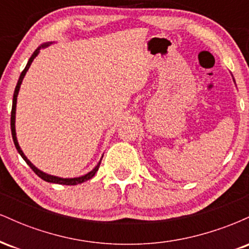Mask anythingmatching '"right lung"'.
Returning a JSON list of instances; mask_svg holds the SVG:
<instances>
[{
	"mask_svg": "<svg viewBox=\"0 0 249 249\" xmlns=\"http://www.w3.org/2000/svg\"><path fill=\"white\" fill-rule=\"evenodd\" d=\"M48 45H49V43H48V44H43V45H41V47H39L38 49H37V50L35 51V53H34L33 55H31V57H30V58H29V61H28V64H27V67H25V68H24V70L22 71L21 76H19V78H18V82H17V85H16V88H15V91H14L13 107H11V117H10V127H11V136H13V141H14V144H15V147H16V150L18 151V153L21 154V157H22V158L24 159L25 162H27V164L29 165L31 170H33L34 172H35V173L37 174V176L39 177V178L43 179V180H45V181H48V182H53V184H61V185H77V184H82V182L87 181V180L91 179V178H92L93 176H95L97 171H98V168H99V165H101V161H102V159H101V161L98 162V165H97V166H96L95 168H93V170L91 171V172H89L88 174H85V176L78 177V178L63 179V178H58V177H53V176H50V174H47V173L42 172V171H39L38 168L34 166V165L31 164V162H30L29 159H28L27 157L24 156V153L22 152L21 147H19L18 142H17V138H16V131H15V113H16V101H17V95H18V91H19V88H21L22 81H23V78H24L25 73H27L28 69H29V68H30V65H31V63H33L34 58H35V57H36L37 55H38V53H39V49H41V48H45V47H48Z\"/></svg>",
	"mask_w": 249,
	"mask_h": 249,
	"instance_id": "1",
	"label": "right lung"
}]
</instances>
